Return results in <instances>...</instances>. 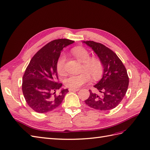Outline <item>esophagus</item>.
<instances>
[{
  "label": "esophagus",
  "instance_id": "34e87169",
  "mask_svg": "<svg viewBox=\"0 0 150 150\" xmlns=\"http://www.w3.org/2000/svg\"><path fill=\"white\" fill-rule=\"evenodd\" d=\"M69 90V91L70 92H71V91H79V89H71V88H70V89H68Z\"/></svg>",
  "mask_w": 150,
  "mask_h": 150
}]
</instances>
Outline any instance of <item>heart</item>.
Masks as SVG:
<instances>
[{"label": "heart", "mask_w": 150, "mask_h": 150, "mask_svg": "<svg viewBox=\"0 0 150 150\" xmlns=\"http://www.w3.org/2000/svg\"><path fill=\"white\" fill-rule=\"evenodd\" d=\"M71 52L80 62L83 63L82 71H84L79 75H68L63 82L67 87L77 89L89 81L90 75L93 79H98L102 75L103 66L101 61L96 57H91L87 50L81 47H76L72 49ZM65 61L66 56L64 54H61L56 64V71L59 75L64 74Z\"/></svg>", "instance_id": "1"}]
</instances>
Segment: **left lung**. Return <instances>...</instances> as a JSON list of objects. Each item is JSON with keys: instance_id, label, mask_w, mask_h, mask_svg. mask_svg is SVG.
<instances>
[{"instance_id": "1", "label": "left lung", "mask_w": 150, "mask_h": 150, "mask_svg": "<svg viewBox=\"0 0 150 150\" xmlns=\"http://www.w3.org/2000/svg\"><path fill=\"white\" fill-rule=\"evenodd\" d=\"M83 42L96 53L104 68L102 79L94 86L99 93L89 90L86 104L95 110H112L120 104L127 91L129 80L126 68L116 54L105 45L94 41Z\"/></svg>"}]
</instances>
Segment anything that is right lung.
<instances>
[{
  "label": "right lung",
  "instance_id": "add662e5",
  "mask_svg": "<svg viewBox=\"0 0 150 150\" xmlns=\"http://www.w3.org/2000/svg\"><path fill=\"white\" fill-rule=\"evenodd\" d=\"M74 42L66 38L54 40L30 60L23 76L22 91L26 102L35 112L44 113L56 109L68 92L67 89L57 93L62 83L57 82L56 64L62 49Z\"/></svg>",
  "mask_w": 150,
  "mask_h": 150
}]
</instances>
